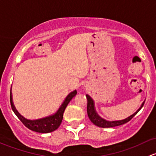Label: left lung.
Wrapping results in <instances>:
<instances>
[{
    "mask_svg": "<svg viewBox=\"0 0 156 156\" xmlns=\"http://www.w3.org/2000/svg\"><path fill=\"white\" fill-rule=\"evenodd\" d=\"M86 97H87V111L88 117H89L90 120L91 121L92 123H94L95 125H97V126L100 127H112L119 126V125H124V124L127 123V122H128L130 119H133V117H134V115H136V113L141 109V108L144 106V103H145V101L143 102L140 107L138 108V109L136 110L133 114H132L131 115L128 116V117L126 118V119H122V120H118V121H107L106 120V119L101 118L98 114H97V111H96L94 100H93L89 95H87V94L86 95Z\"/></svg>",
    "mask_w": 156,
    "mask_h": 156,
    "instance_id": "obj_1",
    "label": "left lung"
}]
</instances>
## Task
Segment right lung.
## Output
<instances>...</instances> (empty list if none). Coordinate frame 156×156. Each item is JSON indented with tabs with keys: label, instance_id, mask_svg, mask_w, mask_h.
I'll list each match as a JSON object with an SVG mask.
<instances>
[{
	"label": "right lung",
	"instance_id": "add662e5",
	"mask_svg": "<svg viewBox=\"0 0 156 156\" xmlns=\"http://www.w3.org/2000/svg\"><path fill=\"white\" fill-rule=\"evenodd\" d=\"M76 94V90L69 93L68 95H67V97L65 98L64 101L62 102V104L60 105L59 108L57 109V111L55 113H53V115L46 116L44 118H41V119H34V120H30V119H26L22 115H20V112L17 111L13 104V101H12V89H10V104L12 111L14 112L16 115L23 122L25 126L27 127L30 130L37 132V133H48L52 131H54L55 130H56L59 127L62 121L64 111H65L67 105L69 104L71 100Z\"/></svg>",
	"mask_w": 156,
	"mask_h": 156
}]
</instances>
